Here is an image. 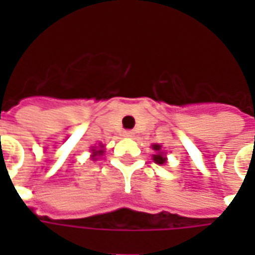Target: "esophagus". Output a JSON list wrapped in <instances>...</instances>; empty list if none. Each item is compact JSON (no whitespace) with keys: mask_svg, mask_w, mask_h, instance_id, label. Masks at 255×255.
<instances>
[{"mask_svg":"<svg viewBox=\"0 0 255 255\" xmlns=\"http://www.w3.org/2000/svg\"><path fill=\"white\" fill-rule=\"evenodd\" d=\"M124 136H126V138H132L133 131H131V129H127V131H124Z\"/></svg>","mask_w":255,"mask_h":255,"instance_id":"obj_1","label":"esophagus"}]
</instances>
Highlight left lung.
Returning <instances> with one entry per match:
<instances>
[{
    "label": "left lung",
    "instance_id": "left-lung-1",
    "mask_svg": "<svg viewBox=\"0 0 255 255\" xmlns=\"http://www.w3.org/2000/svg\"><path fill=\"white\" fill-rule=\"evenodd\" d=\"M153 149L157 150V151H160L161 146L160 144H154V146H153ZM153 160H154L157 164H164V162L166 161V158L164 157V154H162V153H158V154H155L154 157H153Z\"/></svg>",
    "mask_w": 255,
    "mask_h": 255
}]
</instances>
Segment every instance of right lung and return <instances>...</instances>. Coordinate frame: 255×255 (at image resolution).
Returning <instances> with one entry per match:
<instances>
[{"label":"right lung","instance_id":"right-lung-1","mask_svg":"<svg viewBox=\"0 0 255 255\" xmlns=\"http://www.w3.org/2000/svg\"><path fill=\"white\" fill-rule=\"evenodd\" d=\"M102 153V150H98V151H95L94 150V154H93V158H95V155H100Z\"/></svg>","mask_w":255,"mask_h":255}]
</instances>
